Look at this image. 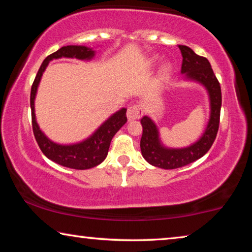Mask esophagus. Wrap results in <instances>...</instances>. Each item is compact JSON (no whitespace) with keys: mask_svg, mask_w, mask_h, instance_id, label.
I'll use <instances>...</instances> for the list:
<instances>
[{"mask_svg":"<svg viewBox=\"0 0 252 252\" xmlns=\"http://www.w3.org/2000/svg\"><path fill=\"white\" fill-rule=\"evenodd\" d=\"M142 114H143L142 106L140 104H134V105H131L130 108L127 109L126 117L129 121H133V120H136V119H139L140 117H142Z\"/></svg>","mask_w":252,"mask_h":252,"instance_id":"34e87169","label":"esophagus"}]
</instances>
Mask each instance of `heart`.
I'll return each mask as SVG.
<instances>
[{
	"label": "heart",
	"mask_w": 252,
	"mask_h": 252,
	"mask_svg": "<svg viewBox=\"0 0 252 252\" xmlns=\"http://www.w3.org/2000/svg\"><path fill=\"white\" fill-rule=\"evenodd\" d=\"M170 73H171V64H170V63H164V64L161 66V70H160V73H159V78L161 80L167 79Z\"/></svg>",
	"instance_id": "b5f03b06"
}]
</instances>
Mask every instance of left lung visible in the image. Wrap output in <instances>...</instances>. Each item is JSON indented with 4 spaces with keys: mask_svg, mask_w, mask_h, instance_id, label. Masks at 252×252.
Listing matches in <instances>:
<instances>
[{
    "mask_svg": "<svg viewBox=\"0 0 252 252\" xmlns=\"http://www.w3.org/2000/svg\"><path fill=\"white\" fill-rule=\"evenodd\" d=\"M182 54L181 74L188 81L201 84L209 96L210 114L201 136L197 141L185 148L164 146L156 122L150 117L141 119L143 127L140 148L142 157L151 165L161 169H177L192 163L202 158L211 148L219 129L221 109V89L208 60L195 54L186 45H178Z\"/></svg>",
    "mask_w": 252,
    "mask_h": 252,
    "instance_id": "8db88e82",
    "label": "left lung"
}]
</instances>
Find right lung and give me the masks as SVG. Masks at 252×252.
<instances>
[{"instance_id":"obj_1","label":"right lung","mask_w":252,"mask_h":252,"mask_svg":"<svg viewBox=\"0 0 252 252\" xmlns=\"http://www.w3.org/2000/svg\"><path fill=\"white\" fill-rule=\"evenodd\" d=\"M94 55L95 51L85 45L62 46L57 52H54L45 58L39 71H37L35 80H34L31 88V99H30V103H31L32 111L33 133L34 136H35L36 142L39 144L41 151L44 153V156L48 159L52 160L55 163L70 169H91L96 167L101 162L104 161L106 156H108L111 140H112L114 134L127 121L126 109L122 108L117 111L116 113H113L112 116H110L90 136H88L87 139L82 140V141L69 144H61L52 141L40 129V126L37 125L35 117L34 101H35L37 88H39L42 75H43L45 69L48 67L49 63L52 60L66 58L78 59L81 60V61H91L94 58Z\"/></svg>"}]
</instances>
